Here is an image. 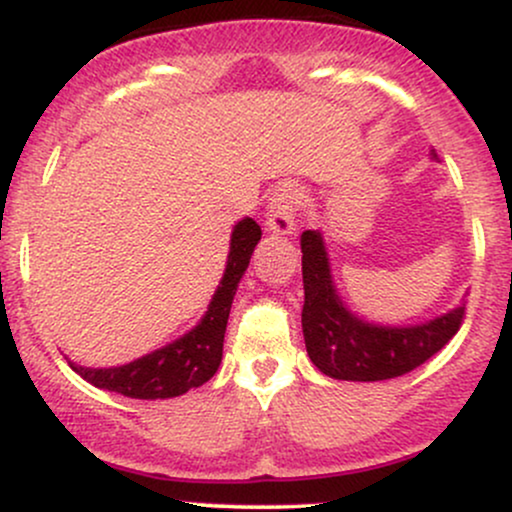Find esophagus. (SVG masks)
<instances>
[{
    "instance_id": "obj_1",
    "label": "esophagus",
    "mask_w": 512,
    "mask_h": 512,
    "mask_svg": "<svg viewBox=\"0 0 512 512\" xmlns=\"http://www.w3.org/2000/svg\"><path fill=\"white\" fill-rule=\"evenodd\" d=\"M301 204V195L293 185H281L269 199L267 231L274 236H291L296 233V211Z\"/></svg>"
}]
</instances>
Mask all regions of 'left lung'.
I'll return each mask as SVG.
<instances>
[{
    "label": "left lung",
    "instance_id": "1",
    "mask_svg": "<svg viewBox=\"0 0 512 512\" xmlns=\"http://www.w3.org/2000/svg\"><path fill=\"white\" fill-rule=\"evenodd\" d=\"M301 252L305 349L310 361L334 380L375 383L397 378L438 354L460 330L464 305L409 327H383L361 320L337 296L320 231H303Z\"/></svg>",
    "mask_w": 512,
    "mask_h": 512
}]
</instances>
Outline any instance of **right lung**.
<instances>
[{"label":"right lung","mask_w":512,"mask_h":512,"mask_svg":"<svg viewBox=\"0 0 512 512\" xmlns=\"http://www.w3.org/2000/svg\"><path fill=\"white\" fill-rule=\"evenodd\" d=\"M262 228L252 219L236 223L231 233V250L223 279L211 298L207 315L202 322L166 344L163 349L151 351L137 361L115 368H84L69 361V366L86 383L101 387V390L117 392L132 399H168L185 395L192 387H199L214 378L223 356V334H226L228 313H231L233 296H236L240 279L248 269L252 250L260 243Z\"/></svg>","instance_id":"obj_1"}]
</instances>
